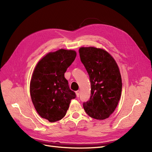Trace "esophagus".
<instances>
[{
    "mask_svg": "<svg viewBox=\"0 0 152 152\" xmlns=\"http://www.w3.org/2000/svg\"><path fill=\"white\" fill-rule=\"evenodd\" d=\"M75 93H76V95H77V97H79L80 91H75Z\"/></svg>",
    "mask_w": 152,
    "mask_h": 152,
    "instance_id": "1",
    "label": "esophagus"
}]
</instances>
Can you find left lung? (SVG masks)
Segmentation results:
<instances>
[{"mask_svg":"<svg viewBox=\"0 0 152 152\" xmlns=\"http://www.w3.org/2000/svg\"><path fill=\"white\" fill-rule=\"evenodd\" d=\"M79 51L91 86L90 98L83 103L84 109L91 117L104 120L114 112L121 98L120 71L115 59L103 49L80 48Z\"/></svg>","mask_w":152,"mask_h":152,"instance_id":"8db88e82","label":"left lung"}]
</instances>
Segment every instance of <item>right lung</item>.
<instances>
[{"mask_svg":"<svg viewBox=\"0 0 152 152\" xmlns=\"http://www.w3.org/2000/svg\"><path fill=\"white\" fill-rule=\"evenodd\" d=\"M76 55L74 50L63 49L49 53L39 61L32 75L31 101L39 115L50 122L65 117L71 99L76 98L64 76Z\"/></svg>","mask_w":152,"mask_h":152,"instance_id":"1","label":"right lung"}]
</instances>
